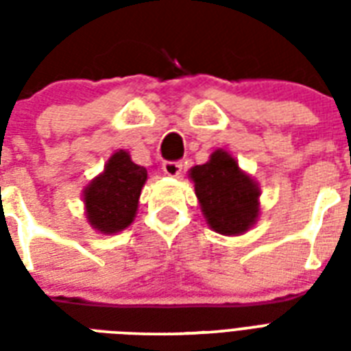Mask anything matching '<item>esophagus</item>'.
Segmentation results:
<instances>
[{
  "instance_id": "obj_1",
  "label": "esophagus",
  "mask_w": 351,
  "mask_h": 351,
  "mask_svg": "<svg viewBox=\"0 0 351 351\" xmlns=\"http://www.w3.org/2000/svg\"><path fill=\"white\" fill-rule=\"evenodd\" d=\"M162 169L167 176H178L182 173V162H164Z\"/></svg>"
}]
</instances>
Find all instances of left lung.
Returning <instances> with one entry per match:
<instances>
[{
  "label": "left lung",
  "mask_w": 351,
  "mask_h": 351,
  "mask_svg": "<svg viewBox=\"0 0 351 351\" xmlns=\"http://www.w3.org/2000/svg\"><path fill=\"white\" fill-rule=\"evenodd\" d=\"M209 228L220 234H242L258 219L261 189L237 160L217 149L209 162L189 171Z\"/></svg>",
  "instance_id": "left-lung-1"
}]
</instances>
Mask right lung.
I'll return each mask as SVG.
<instances>
[{"label": "right lung", "instance_id": "1", "mask_svg": "<svg viewBox=\"0 0 351 351\" xmlns=\"http://www.w3.org/2000/svg\"><path fill=\"white\" fill-rule=\"evenodd\" d=\"M145 180L147 169L134 164L127 151H117L107 160L104 173L84 189L89 224L106 234L118 233L131 226Z\"/></svg>", "mask_w": 351, "mask_h": 351}]
</instances>
